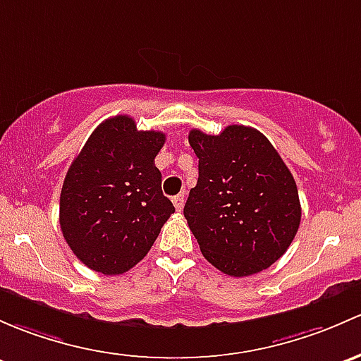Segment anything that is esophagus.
<instances>
[{
  "mask_svg": "<svg viewBox=\"0 0 361 361\" xmlns=\"http://www.w3.org/2000/svg\"><path fill=\"white\" fill-rule=\"evenodd\" d=\"M173 204H174V207H176V211L183 209V206H185V195H183V193H178L176 197H173Z\"/></svg>",
  "mask_w": 361,
  "mask_h": 361,
  "instance_id": "1",
  "label": "esophagus"
}]
</instances>
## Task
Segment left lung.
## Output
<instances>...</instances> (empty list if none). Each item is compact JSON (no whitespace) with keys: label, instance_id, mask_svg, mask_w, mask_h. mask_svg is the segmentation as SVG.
<instances>
[{"label":"left lung","instance_id":"left-lung-1","mask_svg":"<svg viewBox=\"0 0 361 361\" xmlns=\"http://www.w3.org/2000/svg\"><path fill=\"white\" fill-rule=\"evenodd\" d=\"M188 143L199 157V180L183 214L204 257L230 276L267 270L301 223L289 168L263 133L240 124L216 136L192 130Z\"/></svg>","mask_w":361,"mask_h":361}]
</instances>
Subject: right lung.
I'll use <instances>...</instances> for the list:
<instances>
[{"label":"right lung","instance_id":"add662e5","mask_svg":"<svg viewBox=\"0 0 361 361\" xmlns=\"http://www.w3.org/2000/svg\"><path fill=\"white\" fill-rule=\"evenodd\" d=\"M164 142V133L140 131L130 116H116L91 133L71 164L60 193V228L91 270H130L174 212L155 168Z\"/></svg>","mask_w":361,"mask_h":361}]
</instances>
